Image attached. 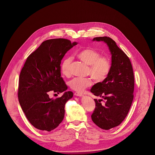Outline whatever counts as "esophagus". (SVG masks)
<instances>
[{"label": "esophagus", "instance_id": "obj_1", "mask_svg": "<svg viewBox=\"0 0 155 155\" xmlns=\"http://www.w3.org/2000/svg\"><path fill=\"white\" fill-rule=\"evenodd\" d=\"M74 95L77 96V97H83V94L82 93H78V92L74 93Z\"/></svg>", "mask_w": 155, "mask_h": 155}]
</instances>
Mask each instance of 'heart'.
<instances>
[{
    "label": "heart",
    "instance_id": "obj_1",
    "mask_svg": "<svg viewBox=\"0 0 155 155\" xmlns=\"http://www.w3.org/2000/svg\"><path fill=\"white\" fill-rule=\"evenodd\" d=\"M76 55L81 61L88 65L87 73L97 81H103L109 74L111 69V62L107 57H100V54L97 50L90 48H84L79 50ZM71 57H66L61 64V72L66 77L71 75ZM91 84V79L89 78H74L69 83L71 89L79 93L83 92Z\"/></svg>",
    "mask_w": 155,
    "mask_h": 155
}]
</instances>
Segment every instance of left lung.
I'll list each match as a JSON object with an SVG mask.
<instances>
[{"instance_id":"1","label":"left lung","mask_w":155,"mask_h":155,"mask_svg":"<svg viewBox=\"0 0 155 155\" xmlns=\"http://www.w3.org/2000/svg\"><path fill=\"white\" fill-rule=\"evenodd\" d=\"M93 41L105 42L112 55L109 74L91 89L94 95L105 101L101 105L102 99H94L96 107L91 119L101 129L109 130L120 125L128 114L134 98V72L129 57L112 38L96 37Z\"/></svg>"}]
</instances>
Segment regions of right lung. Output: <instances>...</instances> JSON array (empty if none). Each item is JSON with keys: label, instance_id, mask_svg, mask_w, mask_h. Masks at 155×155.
Masks as SVG:
<instances>
[{"label": "right lung", "instance_id": "obj_1", "mask_svg": "<svg viewBox=\"0 0 155 155\" xmlns=\"http://www.w3.org/2000/svg\"><path fill=\"white\" fill-rule=\"evenodd\" d=\"M77 44L64 38L47 40L27 58L19 75L18 99L27 119L36 129L51 131L64 119L65 104L73 93L66 91L61 63ZM51 92L64 93L54 99L49 97Z\"/></svg>", "mask_w": 155, "mask_h": 155}]
</instances>
